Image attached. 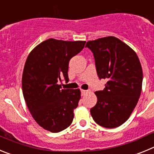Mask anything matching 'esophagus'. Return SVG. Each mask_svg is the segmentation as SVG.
<instances>
[{"label": "esophagus", "mask_w": 154, "mask_h": 154, "mask_svg": "<svg viewBox=\"0 0 154 154\" xmlns=\"http://www.w3.org/2000/svg\"><path fill=\"white\" fill-rule=\"evenodd\" d=\"M91 92L90 90H85V89H82L81 90L82 95V96H85V95H86L87 93H89V92Z\"/></svg>", "instance_id": "1"}]
</instances>
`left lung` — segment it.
I'll list each match as a JSON object with an SVG mask.
<instances>
[{
  "label": "left lung",
  "instance_id": "8db88e82",
  "mask_svg": "<svg viewBox=\"0 0 154 154\" xmlns=\"http://www.w3.org/2000/svg\"><path fill=\"white\" fill-rule=\"evenodd\" d=\"M99 78L107 80L95 92L97 103L90 109L94 121L106 128L126 122L135 109L142 90L143 70L137 53L119 38L108 36L89 41Z\"/></svg>",
  "mask_w": 154,
  "mask_h": 154
}]
</instances>
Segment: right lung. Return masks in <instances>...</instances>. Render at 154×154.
Listing matches in <instances>:
<instances>
[{
	"label": "right lung",
	"instance_id": "add662e5",
	"mask_svg": "<svg viewBox=\"0 0 154 154\" xmlns=\"http://www.w3.org/2000/svg\"><path fill=\"white\" fill-rule=\"evenodd\" d=\"M85 41L49 38L34 48L24 64L22 91L32 117L43 129L58 133L69 127L74 118L81 92L62 89L58 82L69 81V61L85 46Z\"/></svg>",
	"mask_w": 154,
	"mask_h": 154
}]
</instances>
